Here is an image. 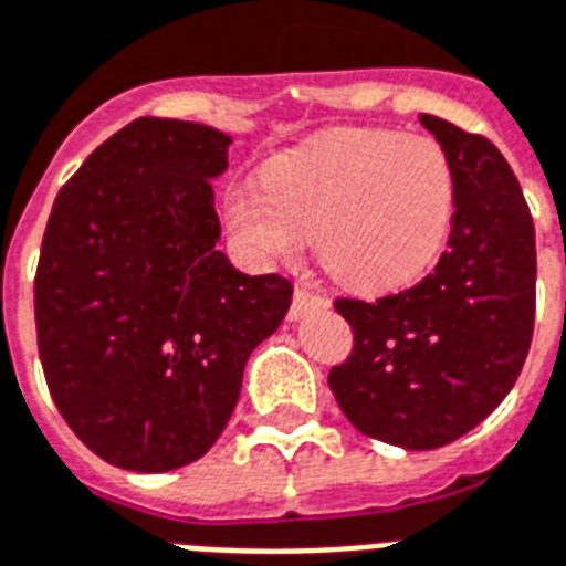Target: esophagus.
<instances>
[{
	"label": "esophagus",
	"instance_id": "34e87169",
	"mask_svg": "<svg viewBox=\"0 0 566 566\" xmlns=\"http://www.w3.org/2000/svg\"><path fill=\"white\" fill-rule=\"evenodd\" d=\"M315 306H322V297L315 295V292H310V289L297 286L295 297H292V306H289V322L304 318V315L310 313V310H315Z\"/></svg>",
	"mask_w": 566,
	"mask_h": 566
}]
</instances>
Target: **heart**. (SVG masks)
Segmentation results:
<instances>
[{
  "instance_id": "b5f03b06",
  "label": "heart",
  "mask_w": 566,
  "mask_h": 566,
  "mask_svg": "<svg viewBox=\"0 0 566 566\" xmlns=\"http://www.w3.org/2000/svg\"><path fill=\"white\" fill-rule=\"evenodd\" d=\"M223 218L256 265L286 260L315 233L331 277L387 292L440 256L454 221V174L431 138L343 129L269 161L262 182L230 188Z\"/></svg>"
}]
</instances>
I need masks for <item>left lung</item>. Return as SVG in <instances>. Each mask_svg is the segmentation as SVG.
<instances>
[{
  "label": "left lung",
  "instance_id": "obj_1",
  "mask_svg": "<svg viewBox=\"0 0 566 566\" xmlns=\"http://www.w3.org/2000/svg\"><path fill=\"white\" fill-rule=\"evenodd\" d=\"M454 174L449 251L416 286L366 304L339 297L352 357L333 396L366 437L440 449L484 422L520 378L534 331V223L514 170L484 138L419 117Z\"/></svg>",
  "mask_w": 566,
  "mask_h": 566
}]
</instances>
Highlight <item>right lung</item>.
I'll use <instances>...</instances> for the list:
<instances>
[{"label":"right lung","mask_w":566,"mask_h":566,"mask_svg":"<svg viewBox=\"0 0 566 566\" xmlns=\"http://www.w3.org/2000/svg\"><path fill=\"white\" fill-rule=\"evenodd\" d=\"M230 144L212 126L138 117L52 203L34 277L43 375L73 433L120 470L203 458L292 304L286 277H251L218 251L212 179Z\"/></svg>","instance_id":"1"}]
</instances>
